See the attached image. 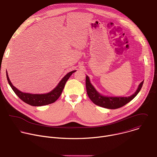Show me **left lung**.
<instances>
[{"label":"left lung","mask_w":157,"mask_h":157,"mask_svg":"<svg viewBox=\"0 0 157 157\" xmlns=\"http://www.w3.org/2000/svg\"><path fill=\"white\" fill-rule=\"evenodd\" d=\"M144 81L139 84L136 92L129 97H108L104 96L100 94L95 89L93 86L91 84L89 78L87 76L86 77V87L87 94L92 102L96 105L110 109H115L120 108L135 98L143 86Z\"/></svg>","instance_id":"8db88e82"}]
</instances>
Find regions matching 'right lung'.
<instances>
[{
    "instance_id": "1",
    "label": "right lung",
    "mask_w": 157,
    "mask_h": 157,
    "mask_svg": "<svg viewBox=\"0 0 157 157\" xmlns=\"http://www.w3.org/2000/svg\"><path fill=\"white\" fill-rule=\"evenodd\" d=\"M76 71H72L68 73L66 76L63 77V78L60 81L58 86L52 90L51 92L47 93V94H30V93H22L18 89H17L15 86H13L10 82L7 72L6 71V75L8 82L10 87H12V90L16 94V95L21 99L24 102L33 106H41V105H45L52 103L55 102L60 96L62 93V91L64 87V85L68 81L69 78L71 75L75 73Z\"/></svg>"
}]
</instances>
